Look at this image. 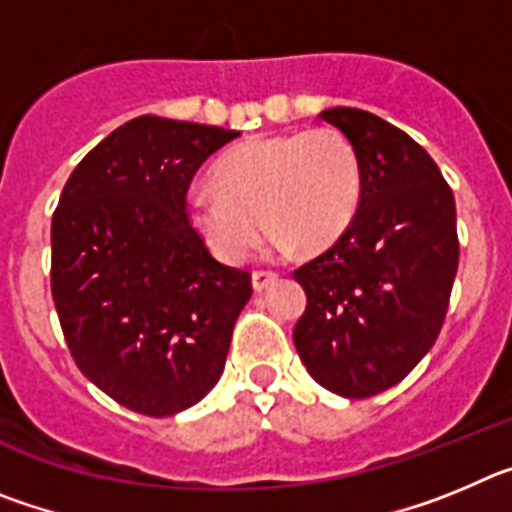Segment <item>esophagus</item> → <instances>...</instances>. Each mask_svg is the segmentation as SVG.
I'll return each mask as SVG.
<instances>
[{
	"label": "esophagus",
	"mask_w": 512,
	"mask_h": 512,
	"mask_svg": "<svg viewBox=\"0 0 512 512\" xmlns=\"http://www.w3.org/2000/svg\"><path fill=\"white\" fill-rule=\"evenodd\" d=\"M277 279H279V274H274V271H253L251 282H253V289H256V292H264V289H269L271 284L277 282Z\"/></svg>",
	"instance_id": "esophagus-1"
}]
</instances>
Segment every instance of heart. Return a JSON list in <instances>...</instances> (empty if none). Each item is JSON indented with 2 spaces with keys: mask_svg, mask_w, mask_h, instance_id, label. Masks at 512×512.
Here are the masks:
<instances>
[{
  "mask_svg": "<svg viewBox=\"0 0 512 512\" xmlns=\"http://www.w3.org/2000/svg\"><path fill=\"white\" fill-rule=\"evenodd\" d=\"M210 189L187 197V220L223 264H243L271 230V246L318 253L351 228L364 192L356 146L341 130L259 135L217 158ZM265 225L261 226L260 223Z\"/></svg>",
  "mask_w": 512,
  "mask_h": 512,
  "instance_id": "obj_1",
  "label": "heart"
}]
</instances>
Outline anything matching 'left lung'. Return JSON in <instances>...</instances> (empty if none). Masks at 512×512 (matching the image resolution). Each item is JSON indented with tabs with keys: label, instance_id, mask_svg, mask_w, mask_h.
<instances>
[{
	"label": "left lung",
	"instance_id": "obj_1",
	"mask_svg": "<svg viewBox=\"0 0 512 512\" xmlns=\"http://www.w3.org/2000/svg\"><path fill=\"white\" fill-rule=\"evenodd\" d=\"M356 146L354 223L295 271L307 307L295 346L310 377L351 400L408 377L436 343L459 266L454 192L423 148L372 112H320Z\"/></svg>",
	"mask_w": 512,
	"mask_h": 512
}]
</instances>
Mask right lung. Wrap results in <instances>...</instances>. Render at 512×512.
I'll return each instance as SVG.
<instances>
[{"label":"right lung","instance_id":"obj_1","mask_svg":"<svg viewBox=\"0 0 512 512\" xmlns=\"http://www.w3.org/2000/svg\"><path fill=\"white\" fill-rule=\"evenodd\" d=\"M241 133L140 115L71 171L51 225V292L81 374L122 408L169 418L225 369L251 274L187 220L194 174Z\"/></svg>","mask_w":512,"mask_h":512}]
</instances>
